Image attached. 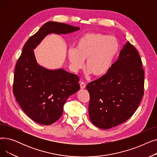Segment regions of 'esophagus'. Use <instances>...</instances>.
<instances>
[{"label":"esophagus","mask_w":157,"mask_h":157,"mask_svg":"<svg viewBox=\"0 0 157 157\" xmlns=\"http://www.w3.org/2000/svg\"><path fill=\"white\" fill-rule=\"evenodd\" d=\"M80 87L81 89H84L86 87V84L85 83V82H81L80 83Z\"/></svg>","instance_id":"esophagus-1"}]
</instances>
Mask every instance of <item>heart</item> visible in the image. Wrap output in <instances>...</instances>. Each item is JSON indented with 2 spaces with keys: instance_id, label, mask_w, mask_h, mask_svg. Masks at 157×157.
Listing matches in <instances>:
<instances>
[{
  "instance_id": "b5f03b06",
  "label": "heart",
  "mask_w": 157,
  "mask_h": 157,
  "mask_svg": "<svg viewBox=\"0 0 157 157\" xmlns=\"http://www.w3.org/2000/svg\"><path fill=\"white\" fill-rule=\"evenodd\" d=\"M119 42L114 37L99 32L86 33L76 44V48L68 51V58L73 71L86 67L95 77L108 72L119 50Z\"/></svg>"
}]
</instances>
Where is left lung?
I'll list each match as a JSON object with an SVG mask.
<instances>
[{"label": "left lung", "mask_w": 157, "mask_h": 157, "mask_svg": "<svg viewBox=\"0 0 157 157\" xmlns=\"http://www.w3.org/2000/svg\"><path fill=\"white\" fill-rule=\"evenodd\" d=\"M142 65L137 49L127 42L108 72L87 85L89 116L94 125L102 129L111 128L134 114L144 95Z\"/></svg>", "instance_id": "1"}]
</instances>
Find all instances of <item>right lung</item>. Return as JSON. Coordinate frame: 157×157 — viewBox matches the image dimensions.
Wrapping results in <instances>:
<instances>
[{
    "mask_svg": "<svg viewBox=\"0 0 157 157\" xmlns=\"http://www.w3.org/2000/svg\"><path fill=\"white\" fill-rule=\"evenodd\" d=\"M79 27L49 21L25 44L16 63L13 91L22 110L32 120L49 125L59 120L67 98L80 89L76 74L62 69L50 71L37 63L34 49L48 34H69Z\"/></svg>",
    "mask_w": 157,
    "mask_h": 157,
    "instance_id": "obj_1",
    "label": "right lung"
}]
</instances>
